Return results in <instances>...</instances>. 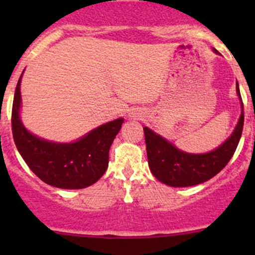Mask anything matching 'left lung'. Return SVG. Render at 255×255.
I'll list each match as a JSON object with an SVG mask.
<instances>
[{"label": "left lung", "instance_id": "1", "mask_svg": "<svg viewBox=\"0 0 255 255\" xmlns=\"http://www.w3.org/2000/svg\"><path fill=\"white\" fill-rule=\"evenodd\" d=\"M213 51L220 54L216 49H213ZM237 94L242 106V113L237 126L226 142L208 153H185L148 127L143 128L149 169L159 181L174 187L194 186L212 179L227 165L237 149L244 123L243 102L238 82Z\"/></svg>", "mask_w": 255, "mask_h": 255}]
</instances>
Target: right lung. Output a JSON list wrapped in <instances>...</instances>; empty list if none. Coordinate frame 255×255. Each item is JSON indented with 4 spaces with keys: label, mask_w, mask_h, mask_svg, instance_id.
Returning a JSON list of instances; mask_svg holds the SVG:
<instances>
[{
    "label": "right lung",
    "mask_w": 255,
    "mask_h": 255,
    "mask_svg": "<svg viewBox=\"0 0 255 255\" xmlns=\"http://www.w3.org/2000/svg\"><path fill=\"white\" fill-rule=\"evenodd\" d=\"M20 75L12 106V133L30 170L45 184L59 189H85L95 184L109 166V151L123 118L97 127L74 143L42 139L25 129L19 117Z\"/></svg>",
    "instance_id": "obj_1"
}]
</instances>
